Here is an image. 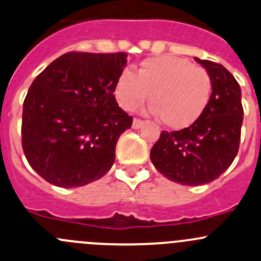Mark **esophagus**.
<instances>
[{
    "label": "esophagus",
    "instance_id": "esophagus-1",
    "mask_svg": "<svg viewBox=\"0 0 261 261\" xmlns=\"http://www.w3.org/2000/svg\"><path fill=\"white\" fill-rule=\"evenodd\" d=\"M144 125V121L140 118H134L133 121V128H140Z\"/></svg>",
    "mask_w": 261,
    "mask_h": 261
}]
</instances>
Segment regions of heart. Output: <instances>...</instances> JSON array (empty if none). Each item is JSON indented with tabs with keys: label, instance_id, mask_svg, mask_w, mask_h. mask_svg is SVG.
Returning a JSON list of instances; mask_svg holds the SVG:
<instances>
[{
	"label": "heart",
	"instance_id": "b5f03b06",
	"mask_svg": "<svg viewBox=\"0 0 261 261\" xmlns=\"http://www.w3.org/2000/svg\"><path fill=\"white\" fill-rule=\"evenodd\" d=\"M208 72L185 58L174 56L148 58L138 72L123 70L116 79L113 93L123 110H133L151 94L154 111L168 127L182 130L203 116L212 97Z\"/></svg>",
	"mask_w": 261,
	"mask_h": 261
}]
</instances>
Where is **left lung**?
<instances>
[{
	"label": "left lung",
	"instance_id": "left-lung-1",
	"mask_svg": "<svg viewBox=\"0 0 261 261\" xmlns=\"http://www.w3.org/2000/svg\"><path fill=\"white\" fill-rule=\"evenodd\" d=\"M212 79V97L203 116L179 131H162L150 150L154 167L171 181L189 186L218 178L237 155L244 108L241 88L219 63L195 57Z\"/></svg>",
	"mask_w": 261,
	"mask_h": 261
}]
</instances>
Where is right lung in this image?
Listing matches in <instances>:
<instances>
[{"instance_id": "obj_1", "label": "right lung", "mask_w": 261, "mask_h": 261, "mask_svg": "<svg viewBox=\"0 0 261 261\" xmlns=\"http://www.w3.org/2000/svg\"><path fill=\"white\" fill-rule=\"evenodd\" d=\"M126 58L125 52L65 53L32 83L22 105V150L47 182L80 187L111 169L118 138L133 125L113 95Z\"/></svg>"}]
</instances>
